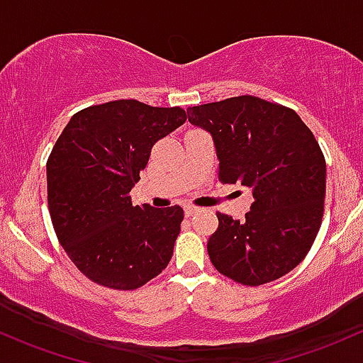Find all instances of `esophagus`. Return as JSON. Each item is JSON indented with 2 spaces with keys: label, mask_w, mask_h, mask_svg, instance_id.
Returning a JSON list of instances; mask_svg holds the SVG:
<instances>
[{
  "label": "esophagus",
  "mask_w": 363,
  "mask_h": 363,
  "mask_svg": "<svg viewBox=\"0 0 363 363\" xmlns=\"http://www.w3.org/2000/svg\"><path fill=\"white\" fill-rule=\"evenodd\" d=\"M198 206H194V205H186L184 206V213H186V217H191V215L193 213H196L198 212Z\"/></svg>",
  "instance_id": "obj_1"
}]
</instances>
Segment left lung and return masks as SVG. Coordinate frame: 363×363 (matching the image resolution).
I'll return each mask as SVG.
<instances>
[{
	"mask_svg": "<svg viewBox=\"0 0 363 363\" xmlns=\"http://www.w3.org/2000/svg\"><path fill=\"white\" fill-rule=\"evenodd\" d=\"M188 118L212 134L218 181L253 193L242 222L217 212L206 245L213 267L242 286L286 276L310 252L324 215L325 158L315 136L294 110L250 94L189 106Z\"/></svg>",
	"mask_w": 363,
	"mask_h": 363,
	"instance_id": "left-lung-1",
	"label": "left lung"
}]
</instances>
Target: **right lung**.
Returning a JSON list of instances; mask_svg holds the SVG:
<instances>
[{
	"label": "right lung",
	"mask_w": 363,
	"mask_h": 363,
	"mask_svg": "<svg viewBox=\"0 0 363 363\" xmlns=\"http://www.w3.org/2000/svg\"><path fill=\"white\" fill-rule=\"evenodd\" d=\"M179 106L117 99L77 111L46 163L48 208L60 245L99 286L141 288L169 265L184 212L133 205L151 148L186 122Z\"/></svg>",
	"instance_id": "right-lung-1"
}]
</instances>
